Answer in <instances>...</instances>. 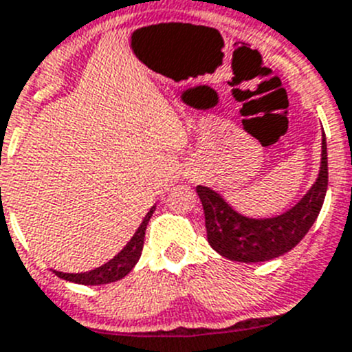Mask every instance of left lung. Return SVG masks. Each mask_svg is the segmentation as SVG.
Returning a JSON list of instances; mask_svg holds the SVG:
<instances>
[{
	"instance_id": "8db88e82",
	"label": "left lung",
	"mask_w": 352,
	"mask_h": 352,
	"mask_svg": "<svg viewBox=\"0 0 352 352\" xmlns=\"http://www.w3.org/2000/svg\"><path fill=\"white\" fill-rule=\"evenodd\" d=\"M321 170L311 191L292 210L274 219H246L236 213L221 196L198 186L205 210L206 238L217 254L236 262H265L287 254L302 241L320 215L328 187V154L323 135Z\"/></svg>"
}]
</instances>
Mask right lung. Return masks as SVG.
<instances>
[{
	"instance_id": "right-lung-1",
	"label": "right lung",
	"mask_w": 352,
	"mask_h": 352,
	"mask_svg": "<svg viewBox=\"0 0 352 352\" xmlns=\"http://www.w3.org/2000/svg\"><path fill=\"white\" fill-rule=\"evenodd\" d=\"M153 212H154V206L149 210V213L146 215V219H144V222L140 224V228L137 229L133 238L128 241V245L124 246L123 250H121L116 257L111 258L107 264L100 265V267L94 269V271L78 272V274H69V272H58V271H54V272L58 276V278H62V280L72 281V283H80V285H107L124 278L131 269L135 267L140 255H142L144 236H146V228L147 224H149V219L151 215H153Z\"/></svg>"
}]
</instances>
